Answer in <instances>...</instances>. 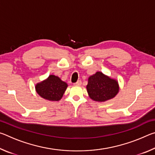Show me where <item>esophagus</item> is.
Returning <instances> with one entry per match:
<instances>
[{"label":"esophagus","mask_w":155,"mask_h":155,"mask_svg":"<svg viewBox=\"0 0 155 155\" xmlns=\"http://www.w3.org/2000/svg\"><path fill=\"white\" fill-rule=\"evenodd\" d=\"M74 85H78V86H79V85H81V81H78L77 83H75L74 84Z\"/></svg>","instance_id":"34e87169"}]
</instances>
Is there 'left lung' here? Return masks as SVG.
Here are the masks:
<instances>
[{"label": "left lung", "instance_id": "obj_1", "mask_svg": "<svg viewBox=\"0 0 155 155\" xmlns=\"http://www.w3.org/2000/svg\"><path fill=\"white\" fill-rule=\"evenodd\" d=\"M86 89L91 100L96 102H105L114 98L118 94L120 87L116 79L102 72H96L88 78Z\"/></svg>", "mask_w": 155, "mask_h": 155}]
</instances>
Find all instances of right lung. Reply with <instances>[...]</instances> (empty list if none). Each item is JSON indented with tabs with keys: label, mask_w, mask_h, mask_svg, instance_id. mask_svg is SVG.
<instances>
[{
	"label": "right lung",
	"mask_w": 155,
	"mask_h": 155,
	"mask_svg": "<svg viewBox=\"0 0 155 155\" xmlns=\"http://www.w3.org/2000/svg\"><path fill=\"white\" fill-rule=\"evenodd\" d=\"M68 84L55 75H49L46 79L35 85V91L41 98L49 101H59L61 99Z\"/></svg>",
	"instance_id": "1"
}]
</instances>
